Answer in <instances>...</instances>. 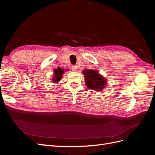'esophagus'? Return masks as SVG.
Listing matches in <instances>:
<instances>
[{
    "label": "esophagus",
    "instance_id": "1",
    "mask_svg": "<svg viewBox=\"0 0 155 155\" xmlns=\"http://www.w3.org/2000/svg\"><path fill=\"white\" fill-rule=\"evenodd\" d=\"M72 69L73 70V71L76 72L77 71V69H78V67L76 66H74V65H73V66H72Z\"/></svg>",
    "mask_w": 155,
    "mask_h": 155
}]
</instances>
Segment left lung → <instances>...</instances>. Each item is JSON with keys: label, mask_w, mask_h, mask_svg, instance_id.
<instances>
[{"label": "left lung", "mask_w": 155, "mask_h": 155, "mask_svg": "<svg viewBox=\"0 0 155 155\" xmlns=\"http://www.w3.org/2000/svg\"><path fill=\"white\" fill-rule=\"evenodd\" d=\"M83 74L85 76V82L88 88L100 92L107 85V81L105 78L96 70H83Z\"/></svg>", "instance_id": "obj_1"}]
</instances>
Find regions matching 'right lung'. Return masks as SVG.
I'll list each match as a JSON object with an SVG mask.
<instances>
[{"label":"right lung","instance_id":"right-lung-1","mask_svg":"<svg viewBox=\"0 0 155 155\" xmlns=\"http://www.w3.org/2000/svg\"><path fill=\"white\" fill-rule=\"evenodd\" d=\"M67 70H68V69H67ZM54 78H52L51 80H52L53 83H58L62 79V76L64 72V68L58 67L57 69H54Z\"/></svg>","mask_w":155,"mask_h":155}]
</instances>
